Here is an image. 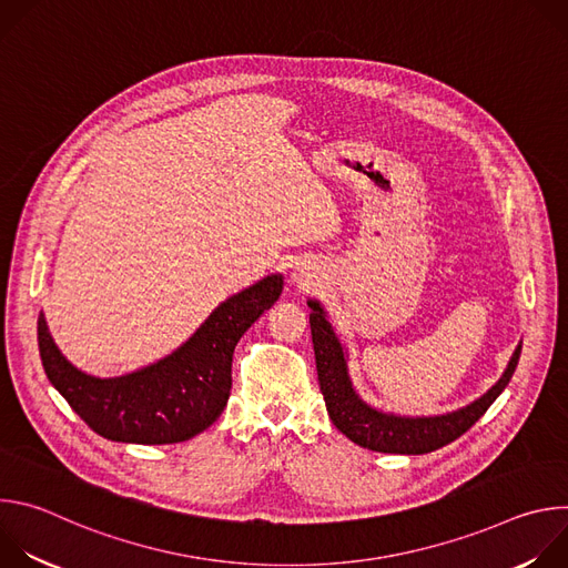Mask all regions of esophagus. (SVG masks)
<instances>
[{
	"mask_svg": "<svg viewBox=\"0 0 568 568\" xmlns=\"http://www.w3.org/2000/svg\"><path fill=\"white\" fill-rule=\"evenodd\" d=\"M292 278H294V283H301V285H307L310 283V274H307V270L305 267H296L294 272H292Z\"/></svg>",
	"mask_w": 568,
	"mask_h": 568,
	"instance_id": "obj_1",
	"label": "esophagus"
}]
</instances>
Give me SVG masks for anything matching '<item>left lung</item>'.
<instances>
[{
    "mask_svg": "<svg viewBox=\"0 0 568 568\" xmlns=\"http://www.w3.org/2000/svg\"><path fill=\"white\" fill-rule=\"evenodd\" d=\"M307 305L312 310L310 328L318 386L326 399L328 416L348 440L382 454H429L463 436L504 393L521 355L519 342L497 384L467 407L440 416H399L373 407L357 393L348 371V351L335 333L328 312L316 298H307Z\"/></svg>",
    "mask_w": 568,
    "mask_h": 568,
    "instance_id": "left-lung-1",
    "label": "left lung"
}]
</instances>
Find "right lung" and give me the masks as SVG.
<instances>
[{
	"instance_id": "1",
	"label": "right lung",
	"mask_w": 568,
	"mask_h": 568,
	"mask_svg": "<svg viewBox=\"0 0 568 568\" xmlns=\"http://www.w3.org/2000/svg\"><path fill=\"white\" fill-rule=\"evenodd\" d=\"M281 292L283 274H270L240 290L171 355L119 377H97L75 368L55 346L40 312L42 366L53 388L99 436L134 445L184 443L209 429L224 412L235 344Z\"/></svg>"
}]
</instances>
